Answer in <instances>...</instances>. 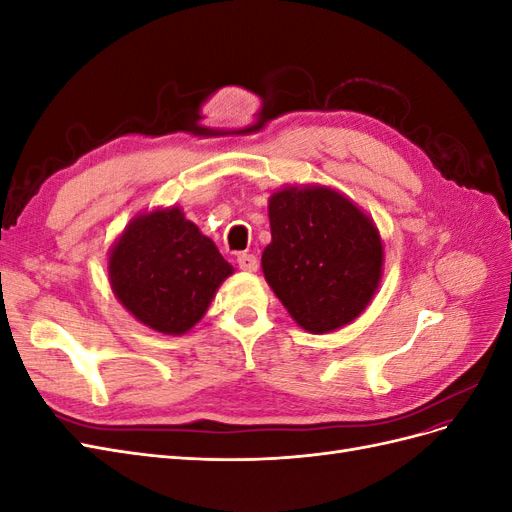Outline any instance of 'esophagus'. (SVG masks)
<instances>
[{
	"label": "esophagus",
	"instance_id": "1",
	"mask_svg": "<svg viewBox=\"0 0 512 512\" xmlns=\"http://www.w3.org/2000/svg\"><path fill=\"white\" fill-rule=\"evenodd\" d=\"M237 265H239L241 271L254 273L258 269V258L254 254H239L237 256Z\"/></svg>",
	"mask_w": 512,
	"mask_h": 512
}]
</instances>
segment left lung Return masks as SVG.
<instances>
[{
  "mask_svg": "<svg viewBox=\"0 0 512 512\" xmlns=\"http://www.w3.org/2000/svg\"><path fill=\"white\" fill-rule=\"evenodd\" d=\"M269 224L262 273L299 327L329 333L363 312L384 262L369 215L324 185H292L269 198Z\"/></svg>",
  "mask_w": 512,
  "mask_h": 512,
  "instance_id": "8db88e82",
  "label": "left lung"
}]
</instances>
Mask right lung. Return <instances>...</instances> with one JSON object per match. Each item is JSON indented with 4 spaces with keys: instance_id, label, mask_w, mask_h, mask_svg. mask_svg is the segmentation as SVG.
Listing matches in <instances>:
<instances>
[{
    "instance_id": "right-lung-1",
    "label": "right lung",
    "mask_w": 512,
    "mask_h": 512,
    "mask_svg": "<svg viewBox=\"0 0 512 512\" xmlns=\"http://www.w3.org/2000/svg\"><path fill=\"white\" fill-rule=\"evenodd\" d=\"M228 275L218 247L179 207L136 215L108 252L115 297L164 335L188 333Z\"/></svg>"
}]
</instances>
